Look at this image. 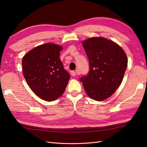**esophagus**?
I'll return each mask as SVG.
<instances>
[{"instance_id": "obj_1", "label": "esophagus", "mask_w": 147, "mask_h": 147, "mask_svg": "<svg viewBox=\"0 0 147 147\" xmlns=\"http://www.w3.org/2000/svg\"><path fill=\"white\" fill-rule=\"evenodd\" d=\"M70 74H71V75H72V76H75V75H76V74H77L76 71H74V70L70 71Z\"/></svg>"}]
</instances>
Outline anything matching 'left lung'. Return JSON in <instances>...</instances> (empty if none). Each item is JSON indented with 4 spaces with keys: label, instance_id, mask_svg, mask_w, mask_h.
<instances>
[{
    "label": "left lung",
    "instance_id": "obj_1",
    "mask_svg": "<svg viewBox=\"0 0 147 147\" xmlns=\"http://www.w3.org/2000/svg\"><path fill=\"white\" fill-rule=\"evenodd\" d=\"M82 44L90 71L80 81L91 99L105 100L121 84L127 66L126 53L118 44L103 37H91Z\"/></svg>",
    "mask_w": 147,
    "mask_h": 147
}]
</instances>
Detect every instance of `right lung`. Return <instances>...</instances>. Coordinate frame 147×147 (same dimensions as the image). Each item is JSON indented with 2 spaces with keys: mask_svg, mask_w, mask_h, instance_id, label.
Here are the masks:
<instances>
[{
  "mask_svg": "<svg viewBox=\"0 0 147 147\" xmlns=\"http://www.w3.org/2000/svg\"><path fill=\"white\" fill-rule=\"evenodd\" d=\"M63 47L48 43L34 48L22 60L24 77L32 91L46 101L63 94L70 78L59 58Z\"/></svg>",
  "mask_w": 147,
  "mask_h": 147,
  "instance_id": "1",
  "label": "right lung"
}]
</instances>
